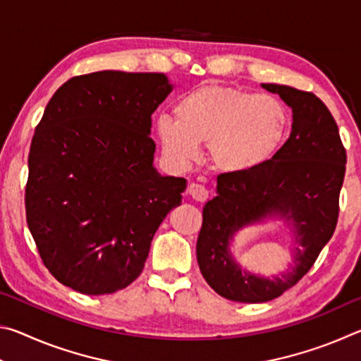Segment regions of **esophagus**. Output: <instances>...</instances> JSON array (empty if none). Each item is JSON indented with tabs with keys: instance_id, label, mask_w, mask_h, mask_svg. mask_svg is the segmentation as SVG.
<instances>
[{
	"instance_id": "34e87169",
	"label": "esophagus",
	"mask_w": 361,
	"mask_h": 361,
	"mask_svg": "<svg viewBox=\"0 0 361 361\" xmlns=\"http://www.w3.org/2000/svg\"><path fill=\"white\" fill-rule=\"evenodd\" d=\"M189 194L197 202H205L207 197H209V189L204 185H199V183H192V185H189Z\"/></svg>"
}]
</instances>
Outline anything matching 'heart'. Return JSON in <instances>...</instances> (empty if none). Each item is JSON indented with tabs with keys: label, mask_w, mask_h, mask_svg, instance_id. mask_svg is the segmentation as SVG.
I'll return each instance as SVG.
<instances>
[{
	"label": "heart",
	"mask_w": 361,
	"mask_h": 361,
	"mask_svg": "<svg viewBox=\"0 0 361 361\" xmlns=\"http://www.w3.org/2000/svg\"><path fill=\"white\" fill-rule=\"evenodd\" d=\"M288 124V109L276 95L202 84L181 97L175 118L161 116L156 129L172 161L192 162L199 157V143H209L216 169L242 173L274 156Z\"/></svg>",
	"instance_id": "1"
}]
</instances>
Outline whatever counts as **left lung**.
I'll list each match as a JSON object with an SVG mask.
<instances>
[{
  "label": "left lung",
  "mask_w": 361,
  "mask_h": 361,
  "mask_svg": "<svg viewBox=\"0 0 361 361\" xmlns=\"http://www.w3.org/2000/svg\"><path fill=\"white\" fill-rule=\"evenodd\" d=\"M262 87L291 106L290 138L262 166L218 175V195L204 207L197 239L207 283L226 299L252 304L279 298L314 266L338 224L347 162L338 124L319 97L290 85ZM271 214L292 219L298 243L295 266L272 281L242 271L228 253L237 230Z\"/></svg>",
  "instance_id": "1"
}]
</instances>
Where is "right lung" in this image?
<instances>
[{"instance_id":"add662e5","label":"right lung","mask_w":361,"mask_h":361,"mask_svg":"<svg viewBox=\"0 0 361 361\" xmlns=\"http://www.w3.org/2000/svg\"><path fill=\"white\" fill-rule=\"evenodd\" d=\"M172 90L162 73L97 71L52 95L28 154L27 224L49 272L82 295L129 286L181 204L185 178L152 167L151 114Z\"/></svg>"}]
</instances>
